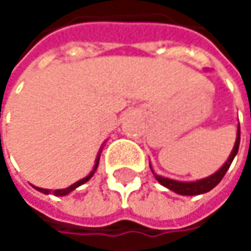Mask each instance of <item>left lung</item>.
<instances>
[{
  "mask_svg": "<svg viewBox=\"0 0 251 251\" xmlns=\"http://www.w3.org/2000/svg\"><path fill=\"white\" fill-rule=\"evenodd\" d=\"M238 147H240V125L237 129V139H235V144H234V148L228 157V160L226 161V164L212 176L209 177H205V178H201V180H196V181H177V180H172V178H167V177H163V176H158L154 173L152 170V175L155 176V178L167 189L173 190L178 195H184V196H195V195H202V193H206L209 190H212L221 180L223 177L226 176V170L229 169L234 157L237 155L238 152ZM151 167V166H150Z\"/></svg>",
  "mask_w": 251,
  "mask_h": 251,
  "instance_id": "obj_1",
  "label": "left lung"
}]
</instances>
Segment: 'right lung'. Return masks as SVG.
I'll return each mask as SVG.
<instances>
[{
    "label": "right lung",
    "mask_w": 251,
    "mask_h": 251,
    "mask_svg": "<svg viewBox=\"0 0 251 251\" xmlns=\"http://www.w3.org/2000/svg\"><path fill=\"white\" fill-rule=\"evenodd\" d=\"M99 160H100V152H99V155H97V158H96V164H94V169H93V172L90 173V175L87 176V177H84V178H81V180H78L75 181L74 184H71L70 187H65V189H56V190H53L52 193L55 195V196H65V195H68L70 192H73L74 189H76L78 186H81V184H84L85 181H88L93 175H94V172L97 170V166H99ZM36 190H39V192H42V193H46V195H49L50 193V190H48V189H42V187H34Z\"/></svg>",
    "instance_id": "1"
}]
</instances>
